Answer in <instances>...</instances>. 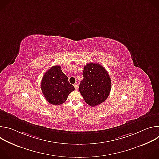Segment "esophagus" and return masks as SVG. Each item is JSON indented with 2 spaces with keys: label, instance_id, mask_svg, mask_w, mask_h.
<instances>
[{
  "label": "esophagus",
  "instance_id": "34e87169",
  "mask_svg": "<svg viewBox=\"0 0 159 159\" xmlns=\"http://www.w3.org/2000/svg\"><path fill=\"white\" fill-rule=\"evenodd\" d=\"M74 87H75V89L76 90L78 89V84H75L74 85Z\"/></svg>",
  "mask_w": 159,
  "mask_h": 159
}]
</instances>
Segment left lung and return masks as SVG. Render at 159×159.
Instances as JSON below:
<instances>
[{
	"label": "left lung",
	"mask_w": 159,
	"mask_h": 159,
	"mask_svg": "<svg viewBox=\"0 0 159 159\" xmlns=\"http://www.w3.org/2000/svg\"><path fill=\"white\" fill-rule=\"evenodd\" d=\"M82 75L79 91L85 102L91 107L103 102L111 89V78L106 70L100 64L89 63L84 66Z\"/></svg>",
	"instance_id": "obj_1"
}]
</instances>
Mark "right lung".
Here are the masks:
<instances>
[{
  "label": "right lung",
  "instance_id": "add662e5",
  "mask_svg": "<svg viewBox=\"0 0 159 159\" xmlns=\"http://www.w3.org/2000/svg\"><path fill=\"white\" fill-rule=\"evenodd\" d=\"M41 88L45 99L53 105L64 103L69 95L75 90L59 65L53 66L44 74Z\"/></svg>",
  "mask_w": 159,
  "mask_h": 159
}]
</instances>
